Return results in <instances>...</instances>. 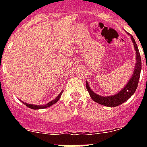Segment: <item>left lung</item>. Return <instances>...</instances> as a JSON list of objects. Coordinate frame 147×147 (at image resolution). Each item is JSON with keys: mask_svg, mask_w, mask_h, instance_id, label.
<instances>
[{"mask_svg": "<svg viewBox=\"0 0 147 147\" xmlns=\"http://www.w3.org/2000/svg\"><path fill=\"white\" fill-rule=\"evenodd\" d=\"M130 36L133 42H134V46L135 50H136V58H137L136 60H137V62H136V65H135L134 72L132 77L125 87L115 95L103 97L96 94L92 92V89L90 88L89 85H88V83L86 82V88L89 93L90 96L92 98V100L98 103V104L105 105L107 107H117V106L123 104V102H125L126 100H127L133 94H134V92L137 90L138 82H139L140 76V71H141V58H140L139 49H138V47H137V45L135 42L134 39L132 35L130 34Z\"/></svg>", "mask_w": 147, "mask_h": 147, "instance_id": "left-lung-1", "label": "left lung"}]
</instances>
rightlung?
I'll return each mask as SVG.
<instances>
[{"instance_id":"1","label":"right lung","mask_w":147,"mask_h":147,"mask_svg":"<svg viewBox=\"0 0 147 147\" xmlns=\"http://www.w3.org/2000/svg\"><path fill=\"white\" fill-rule=\"evenodd\" d=\"M62 92H61V93H59V94L58 95L57 98H55V100H52V101H50V102H49L48 104H47V105H30V104H27V103L26 102H23L24 104V105H26V107H30V108H31V109H33V110H36V109H42V108H47V107H50V106H52L53 105H54L55 103H56L58 101V100H59L60 97H61V95H62Z\"/></svg>"}]
</instances>
